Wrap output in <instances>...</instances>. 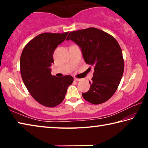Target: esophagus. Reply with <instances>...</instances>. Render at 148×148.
Here are the masks:
<instances>
[{
	"instance_id": "1",
	"label": "esophagus",
	"mask_w": 148,
	"mask_h": 148,
	"mask_svg": "<svg viewBox=\"0 0 148 148\" xmlns=\"http://www.w3.org/2000/svg\"><path fill=\"white\" fill-rule=\"evenodd\" d=\"M74 80L75 81H80V80H81V79H78V78H74Z\"/></svg>"
}]
</instances>
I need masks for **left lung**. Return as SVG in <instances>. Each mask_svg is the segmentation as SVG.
I'll return each mask as SVG.
<instances>
[{
  "label": "left lung",
  "mask_w": 148,
  "mask_h": 148,
  "mask_svg": "<svg viewBox=\"0 0 148 148\" xmlns=\"http://www.w3.org/2000/svg\"><path fill=\"white\" fill-rule=\"evenodd\" d=\"M69 40L80 47L85 62L94 66L90 89L82 96L93 104L107 101L115 93L123 74L124 61L118 42L94 27L71 32L66 38Z\"/></svg>",
  "instance_id": "obj_1"
}]
</instances>
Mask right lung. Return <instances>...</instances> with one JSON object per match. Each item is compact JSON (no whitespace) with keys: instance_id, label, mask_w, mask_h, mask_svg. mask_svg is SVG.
Segmentation results:
<instances>
[{"instance_id":"1","label":"right lung","mask_w":148,"mask_h":148,"mask_svg":"<svg viewBox=\"0 0 148 148\" xmlns=\"http://www.w3.org/2000/svg\"><path fill=\"white\" fill-rule=\"evenodd\" d=\"M68 34L69 32L40 34L31 40L22 51L20 58L22 79L31 96L44 106L52 108L61 104L74 81L70 75L62 77L52 76L50 68L54 62V51Z\"/></svg>"}]
</instances>
